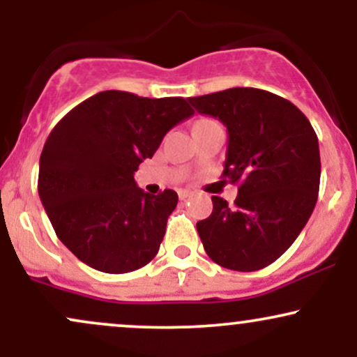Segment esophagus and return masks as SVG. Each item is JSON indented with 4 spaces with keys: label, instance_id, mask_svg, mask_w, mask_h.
<instances>
[{
    "label": "esophagus",
    "instance_id": "obj_1",
    "mask_svg": "<svg viewBox=\"0 0 357 357\" xmlns=\"http://www.w3.org/2000/svg\"><path fill=\"white\" fill-rule=\"evenodd\" d=\"M178 196H179V199H188V198H191L192 196V191H190V190H179L178 191Z\"/></svg>",
    "mask_w": 357,
    "mask_h": 357
}]
</instances>
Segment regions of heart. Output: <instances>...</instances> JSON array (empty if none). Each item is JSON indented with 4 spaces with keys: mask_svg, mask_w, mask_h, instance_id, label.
<instances>
[{
    "mask_svg": "<svg viewBox=\"0 0 357 357\" xmlns=\"http://www.w3.org/2000/svg\"><path fill=\"white\" fill-rule=\"evenodd\" d=\"M203 121H208V119H203Z\"/></svg>",
    "mask_w": 357,
    "mask_h": 357,
    "instance_id": "obj_1",
    "label": "heart"
}]
</instances>
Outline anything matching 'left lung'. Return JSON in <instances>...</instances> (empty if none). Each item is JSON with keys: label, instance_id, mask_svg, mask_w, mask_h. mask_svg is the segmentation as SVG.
Returning <instances> with one entry per match:
<instances>
[{"label": "left lung", "instance_id": "1", "mask_svg": "<svg viewBox=\"0 0 357 357\" xmlns=\"http://www.w3.org/2000/svg\"><path fill=\"white\" fill-rule=\"evenodd\" d=\"M190 102L227 127L221 176L238 183L235 203L211 196V215L196 223L203 247L225 268H265L296 241L317 203L315 130L292 102L267 90L235 87Z\"/></svg>", "mask_w": 357, "mask_h": 357}]
</instances>
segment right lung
Masks as SVG:
<instances>
[{
    "instance_id": "obj_1",
    "label": "right lung",
    "mask_w": 357,
    "mask_h": 357,
    "mask_svg": "<svg viewBox=\"0 0 357 357\" xmlns=\"http://www.w3.org/2000/svg\"><path fill=\"white\" fill-rule=\"evenodd\" d=\"M195 110L183 97L105 90L73 107L45 142L38 195L61 243L89 267L127 273L161 247L178 195H149L134 173Z\"/></svg>"
}]
</instances>
